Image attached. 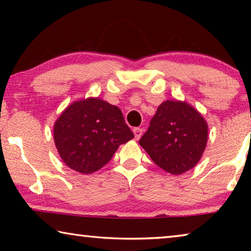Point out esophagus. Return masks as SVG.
Returning a JSON list of instances; mask_svg holds the SVG:
<instances>
[{"label":"esophagus","instance_id":"1","mask_svg":"<svg viewBox=\"0 0 251 251\" xmlns=\"http://www.w3.org/2000/svg\"><path fill=\"white\" fill-rule=\"evenodd\" d=\"M133 133L135 135V139H139L141 138V136L143 135V129L138 128V127H135V128L133 129Z\"/></svg>","mask_w":251,"mask_h":251}]
</instances>
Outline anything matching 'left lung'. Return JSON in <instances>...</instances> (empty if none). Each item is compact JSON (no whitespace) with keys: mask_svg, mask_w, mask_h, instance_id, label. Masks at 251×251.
<instances>
[{"mask_svg":"<svg viewBox=\"0 0 251 251\" xmlns=\"http://www.w3.org/2000/svg\"><path fill=\"white\" fill-rule=\"evenodd\" d=\"M208 126L187 103L166 100L157 108L139 145L161 169L173 175L196 166L206 148Z\"/></svg>","mask_w":251,"mask_h":251,"instance_id":"left-lung-1","label":"left lung"}]
</instances>
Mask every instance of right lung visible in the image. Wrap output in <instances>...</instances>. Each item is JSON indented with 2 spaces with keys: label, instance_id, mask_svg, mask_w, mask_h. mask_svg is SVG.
Segmentation results:
<instances>
[{
  "label": "right lung",
  "instance_id": "add662e5",
  "mask_svg": "<svg viewBox=\"0 0 251 251\" xmlns=\"http://www.w3.org/2000/svg\"><path fill=\"white\" fill-rule=\"evenodd\" d=\"M133 137L117 106L92 97L69 106L54 125L59 156L80 174L99 171Z\"/></svg>",
  "mask_w": 251,
  "mask_h": 251
}]
</instances>
